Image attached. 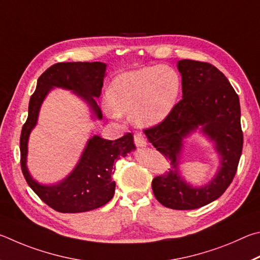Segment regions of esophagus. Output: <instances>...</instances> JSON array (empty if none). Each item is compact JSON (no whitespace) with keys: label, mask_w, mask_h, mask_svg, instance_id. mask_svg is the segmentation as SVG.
Here are the masks:
<instances>
[{"label":"esophagus","mask_w":260,"mask_h":260,"mask_svg":"<svg viewBox=\"0 0 260 260\" xmlns=\"http://www.w3.org/2000/svg\"><path fill=\"white\" fill-rule=\"evenodd\" d=\"M134 142L137 147H145L147 145L146 139H145L144 135L142 133H136L134 135Z\"/></svg>","instance_id":"1"}]
</instances>
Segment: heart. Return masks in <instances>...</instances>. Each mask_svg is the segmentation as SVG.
<instances>
[{
	"instance_id": "1",
	"label": "heart",
	"mask_w": 260,
	"mask_h": 260,
	"mask_svg": "<svg viewBox=\"0 0 260 260\" xmlns=\"http://www.w3.org/2000/svg\"><path fill=\"white\" fill-rule=\"evenodd\" d=\"M179 89V76L174 70L144 67L115 77L107 90V100L118 115L134 114L137 124L147 126L156 124L170 113Z\"/></svg>"
}]
</instances>
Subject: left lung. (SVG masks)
<instances>
[{"instance_id": "left-lung-1", "label": "left lung", "mask_w": 260, "mask_h": 260, "mask_svg": "<svg viewBox=\"0 0 260 260\" xmlns=\"http://www.w3.org/2000/svg\"><path fill=\"white\" fill-rule=\"evenodd\" d=\"M183 98L165 120L144 130L149 143L170 161L169 171L152 181L158 202L175 210H192L207 206L224 194L233 181L242 154L239 95L222 73L204 61L184 59L178 61ZM202 125L204 132L216 143L222 155V168L204 188L186 184L178 170L182 138Z\"/></svg>"}]
</instances>
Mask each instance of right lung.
Returning <instances> with one entry per match:
<instances>
[{
	"label": "right lung",
	"instance_id": "1",
	"mask_svg": "<svg viewBox=\"0 0 260 260\" xmlns=\"http://www.w3.org/2000/svg\"><path fill=\"white\" fill-rule=\"evenodd\" d=\"M105 70L106 65L99 61L54 63L39 77L35 92L30 95L28 117L20 135L21 171L35 194L58 212H85L111 201L115 190V181L112 180L115 170L114 162L135 149L134 137L130 133L114 142L93 136L86 145L79 165L58 185H40L31 179L27 171V142L38 121L41 104L50 89L59 86L75 91L90 104L98 118H102V111L93 97H99L102 93Z\"/></svg>",
	"mask_w": 260,
	"mask_h": 260
}]
</instances>
